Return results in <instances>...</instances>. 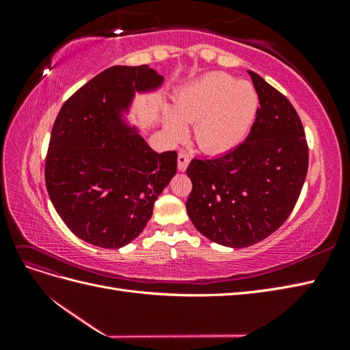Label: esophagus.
I'll use <instances>...</instances> for the list:
<instances>
[{
  "label": "esophagus",
  "mask_w": 350,
  "mask_h": 350,
  "mask_svg": "<svg viewBox=\"0 0 350 350\" xmlns=\"http://www.w3.org/2000/svg\"><path fill=\"white\" fill-rule=\"evenodd\" d=\"M188 163H189V154L180 152L179 158H177V168H179V171H185L188 168Z\"/></svg>",
  "instance_id": "esophagus-1"
}]
</instances>
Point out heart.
Masks as SVG:
<instances>
[{"instance_id": "b5f03b06", "label": "heart", "mask_w": 350, "mask_h": 350, "mask_svg": "<svg viewBox=\"0 0 350 350\" xmlns=\"http://www.w3.org/2000/svg\"><path fill=\"white\" fill-rule=\"evenodd\" d=\"M258 107V93L248 81L211 72L177 93L174 111L163 113V124L171 137L180 138L185 123H194L197 144L206 152L222 153L248 137Z\"/></svg>"}]
</instances>
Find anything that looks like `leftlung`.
Masks as SVG:
<instances>
[{"label":"left lung","instance_id":"left-lung-1","mask_svg":"<svg viewBox=\"0 0 350 350\" xmlns=\"http://www.w3.org/2000/svg\"><path fill=\"white\" fill-rule=\"evenodd\" d=\"M260 108L250 135L212 159H192L188 217L200 233L230 248L271 236L292 213L308 170L301 118L286 96L248 70Z\"/></svg>","mask_w":350,"mask_h":350}]
</instances>
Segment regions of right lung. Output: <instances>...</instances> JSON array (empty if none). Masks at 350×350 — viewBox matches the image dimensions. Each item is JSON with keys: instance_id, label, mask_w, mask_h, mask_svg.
<instances>
[{"instance_id": "add662e5", "label": "right lung", "mask_w": 350, "mask_h": 350, "mask_svg": "<svg viewBox=\"0 0 350 350\" xmlns=\"http://www.w3.org/2000/svg\"><path fill=\"white\" fill-rule=\"evenodd\" d=\"M163 77L143 66H113L64 102L52 126L44 180L73 234L100 248L131 243L173 179L177 153H158L131 126L135 94L158 92Z\"/></svg>"}]
</instances>
